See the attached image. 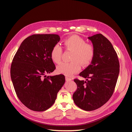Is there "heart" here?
<instances>
[{"label": "heart", "instance_id": "obj_1", "mask_svg": "<svg viewBox=\"0 0 132 132\" xmlns=\"http://www.w3.org/2000/svg\"><path fill=\"white\" fill-rule=\"evenodd\" d=\"M63 65H62V66H63Z\"/></svg>", "mask_w": 132, "mask_h": 132}]
</instances>
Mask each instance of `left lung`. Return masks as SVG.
<instances>
[{
    "label": "left lung",
    "mask_w": 132,
    "mask_h": 132,
    "mask_svg": "<svg viewBox=\"0 0 132 132\" xmlns=\"http://www.w3.org/2000/svg\"><path fill=\"white\" fill-rule=\"evenodd\" d=\"M60 39L55 34L30 36L23 41L13 58L10 75L14 89L20 101L31 110L50 109L65 83L63 74L41 76L55 70L52 53Z\"/></svg>",
    "instance_id": "left-lung-1"
}]
</instances>
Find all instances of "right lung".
Instances as JSON below:
<instances>
[{"label": "right lung", "instance_id": "right-lung-1", "mask_svg": "<svg viewBox=\"0 0 132 132\" xmlns=\"http://www.w3.org/2000/svg\"><path fill=\"white\" fill-rule=\"evenodd\" d=\"M93 45L90 64L79 74L85 80H77L78 86L73 94L75 105L90 111L106 103L112 95L119 72L117 54L111 43L102 34L88 37Z\"/></svg>", "mask_w": 132, "mask_h": 132}]
</instances>
